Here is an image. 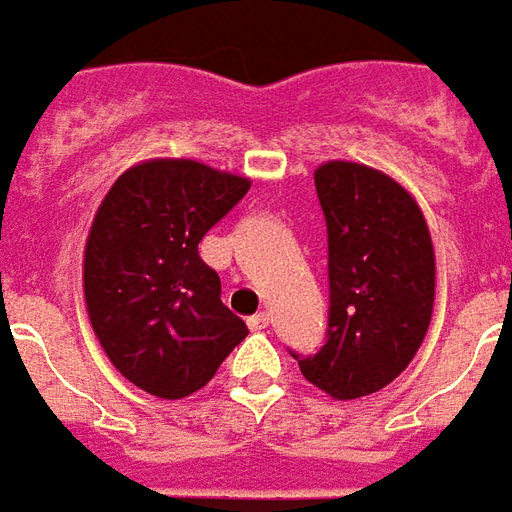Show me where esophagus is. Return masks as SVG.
I'll list each match as a JSON object with an SVG mask.
<instances>
[{"instance_id":"esophagus-1","label":"esophagus","mask_w":512,"mask_h":512,"mask_svg":"<svg viewBox=\"0 0 512 512\" xmlns=\"http://www.w3.org/2000/svg\"><path fill=\"white\" fill-rule=\"evenodd\" d=\"M271 324V316L268 313H257V316L249 318V330H266Z\"/></svg>"}]
</instances>
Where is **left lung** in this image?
<instances>
[{
    "instance_id": "1",
    "label": "left lung",
    "mask_w": 512,
    "mask_h": 512,
    "mask_svg": "<svg viewBox=\"0 0 512 512\" xmlns=\"http://www.w3.org/2000/svg\"><path fill=\"white\" fill-rule=\"evenodd\" d=\"M327 219L330 321L299 371L332 399L391 385L416 357L435 305V249L421 207L382 171L327 160L316 169Z\"/></svg>"
}]
</instances>
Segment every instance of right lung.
I'll return each mask as SVG.
<instances>
[{
  "label": "right lung",
  "mask_w": 512,
  "mask_h": 512,
  "mask_svg": "<svg viewBox=\"0 0 512 512\" xmlns=\"http://www.w3.org/2000/svg\"><path fill=\"white\" fill-rule=\"evenodd\" d=\"M249 185L199 160L157 157L124 171L96 210L82 257L88 318L121 377L157 399L205 388L249 335L199 257Z\"/></svg>",
  "instance_id": "1"
}]
</instances>
